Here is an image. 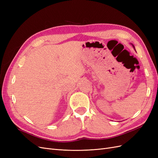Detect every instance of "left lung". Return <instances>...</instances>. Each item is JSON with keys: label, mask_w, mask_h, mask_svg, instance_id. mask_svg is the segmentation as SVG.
Here are the masks:
<instances>
[{"label": "left lung", "mask_w": 158, "mask_h": 158, "mask_svg": "<svg viewBox=\"0 0 158 158\" xmlns=\"http://www.w3.org/2000/svg\"><path fill=\"white\" fill-rule=\"evenodd\" d=\"M133 46V47H134V48H135V47H134V45H132Z\"/></svg>", "instance_id": "left-lung-1"}]
</instances>
